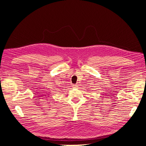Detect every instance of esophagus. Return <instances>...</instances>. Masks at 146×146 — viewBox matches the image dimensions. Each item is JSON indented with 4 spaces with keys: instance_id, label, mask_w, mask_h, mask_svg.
<instances>
[{
    "instance_id": "34e87169",
    "label": "esophagus",
    "mask_w": 146,
    "mask_h": 146,
    "mask_svg": "<svg viewBox=\"0 0 146 146\" xmlns=\"http://www.w3.org/2000/svg\"><path fill=\"white\" fill-rule=\"evenodd\" d=\"M73 87H74V88H77V87H78V85H73Z\"/></svg>"
}]
</instances>
